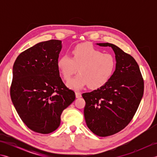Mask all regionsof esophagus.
<instances>
[{
    "mask_svg": "<svg viewBox=\"0 0 157 157\" xmlns=\"http://www.w3.org/2000/svg\"><path fill=\"white\" fill-rule=\"evenodd\" d=\"M75 96H76V98H77L82 97V94H81V93L79 92H75Z\"/></svg>",
    "mask_w": 157,
    "mask_h": 157,
    "instance_id": "1",
    "label": "esophagus"
}]
</instances>
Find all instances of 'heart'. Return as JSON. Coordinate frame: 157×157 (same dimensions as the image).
<instances>
[{
    "label": "heart",
    "instance_id": "1",
    "mask_svg": "<svg viewBox=\"0 0 157 157\" xmlns=\"http://www.w3.org/2000/svg\"><path fill=\"white\" fill-rule=\"evenodd\" d=\"M71 57L68 55L61 56L57 67L65 80H69L78 71L79 74L67 82V86L79 90L88 85L96 90L108 83L115 72L116 60L111 53H103L95 46L82 43L73 48Z\"/></svg>",
    "mask_w": 157,
    "mask_h": 157
}]
</instances>
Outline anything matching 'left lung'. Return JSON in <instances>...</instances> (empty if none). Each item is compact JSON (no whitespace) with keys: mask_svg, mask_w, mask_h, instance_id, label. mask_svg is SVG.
Wrapping results in <instances>:
<instances>
[{"mask_svg":"<svg viewBox=\"0 0 157 157\" xmlns=\"http://www.w3.org/2000/svg\"><path fill=\"white\" fill-rule=\"evenodd\" d=\"M116 68L104 86L82 94L86 101L84 117L88 128L101 137L111 136L124 129L134 117L144 94V79L136 60L115 44Z\"/></svg>","mask_w":157,"mask_h":157,"instance_id":"8db88e82","label":"left lung"}]
</instances>
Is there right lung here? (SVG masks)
Returning <instances> with one entry per match:
<instances>
[{
  "instance_id": "right-lung-1",
  "label": "right lung",
  "mask_w": 157,
  "mask_h": 157,
  "mask_svg": "<svg viewBox=\"0 0 157 157\" xmlns=\"http://www.w3.org/2000/svg\"><path fill=\"white\" fill-rule=\"evenodd\" d=\"M61 48L59 40L38 43L22 52L13 65L10 88L13 104L28 128L40 134L57 129L63 110L75 98L59 75Z\"/></svg>"
}]
</instances>
